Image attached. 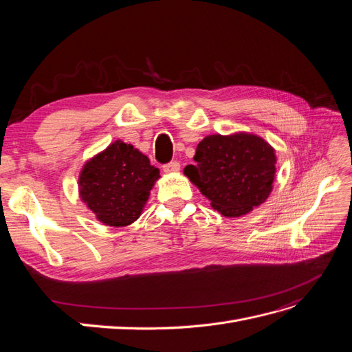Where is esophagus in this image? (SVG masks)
Segmentation results:
<instances>
[{"label": "esophagus", "mask_w": 352, "mask_h": 352, "mask_svg": "<svg viewBox=\"0 0 352 352\" xmlns=\"http://www.w3.org/2000/svg\"><path fill=\"white\" fill-rule=\"evenodd\" d=\"M179 168H180L179 162H170L163 166V170L166 173H176V172H179Z\"/></svg>", "instance_id": "esophagus-1"}]
</instances>
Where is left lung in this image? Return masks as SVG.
<instances>
[{
    "instance_id": "left-lung-1",
    "label": "left lung",
    "mask_w": 352,
    "mask_h": 352,
    "mask_svg": "<svg viewBox=\"0 0 352 352\" xmlns=\"http://www.w3.org/2000/svg\"><path fill=\"white\" fill-rule=\"evenodd\" d=\"M184 168L211 207L226 217H241L269 198L276 175L273 146L252 133L208 135Z\"/></svg>"
}]
</instances>
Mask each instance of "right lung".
<instances>
[{
  "label": "right lung",
  "instance_id": "1",
  "mask_svg": "<svg viewBox=\"0 0 352 352\" xmlns=\"http://www.w3.org/2000/svg\"><path fill=\"white\" fill-rule=\"evenodd\" d=\"M160 170L131 144L116 141L85 163L79 195L107 226L124 228L140 219Z\"/></svg>",
  "mask_w": 352,
  "mask_h": 352
}]
</instances>
